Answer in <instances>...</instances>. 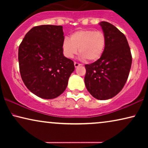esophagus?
<instances>
[{
  "label": "esophagus",
  "mask_w": 148,
  "mask_h": 148,
  "mask_svg": "<svg viewBox=\"0 0 148 148\" xmlns=\"http://www.w3.org/2000/svg\"><path fill=\"white\" fill-rule=\"evenodd\" d=\"M74 65H75V68H77V67H78V66H79L82 65V64H79V63H78V62H74Z\"/></svg>",
  "instance_id": "obj_1"
}]
</instances>
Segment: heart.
<instances>
[{"label": "heart", "mask_w": 148, "mask_h": 148, "mask_svg": "<svg viewBox=\"0 0 148 148\" xmlns=\"http://www.w3.org/2000/svg\"><path fill=\"white\" fill-rule=\"evenodd\" d=\"M106 44L104 34L94 29H79L65 37L62 44V52L68 58H72L77 53L83 60L94 62L102 56Z\"/></svg>", "instance_id": "obj_1"}]
</instances>
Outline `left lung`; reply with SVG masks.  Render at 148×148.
Segmentation results:
<instances>
[{
	"mask_svg": "<svg viewBox=\"0 0 148 148\" xmlns=\"http://www.w3.org/2000/svg\"><path fill=\"white\" fill-rule=\"evenodd\" d=\"M106 39L100 59L86 64L84 81L86 88L94 98L108 100L118 94L124 87L130 72L132 56L125 36L106 21L99 23Z\"/></svg>",
	"mask_w": 148,
	"mask_h": 148,
	"instance_id": "8db88e82",
	"label": "left lung"
}]
</instances>
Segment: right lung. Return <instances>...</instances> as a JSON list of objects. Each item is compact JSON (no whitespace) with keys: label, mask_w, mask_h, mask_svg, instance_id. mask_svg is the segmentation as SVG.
Listing matches in <instances>:
<instances>
[{"label":"right lung","mask_w":148,"mask_h":148,"mask_svg":"<svg viewBox=\"0 0 148 148\" xmlns=\"http://www.w3.org/2000/svg\"><path fill=\"white\" fill-rule=\"evenodd\" d=\"M62 26L42 25L32 28L19 47L21 79L30 92L40 98L53 99L64 92L73 61L64 56Z\"/></svg>","instance_id":"add662e5"}]
</instances>
